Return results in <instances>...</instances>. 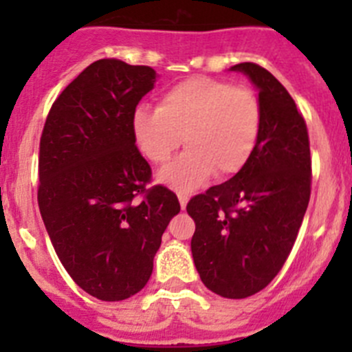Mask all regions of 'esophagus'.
Instances as JSON below:
<instances>
[{
  "instance_id": "34e87169",
  "label": "esophagus",
  "mask_w": 352,
  "mask_h": 352,
  "mask_svg": "<svg viewBox=\"0 0 352 352\" xmlns=\"http://www.w3.org/2000/svg\"><path fill=\"white\" fill-rule=\"evenodd\" d=\"M177 197H179L180 208H182V209H186V206H187V201H189V194H186V192H179V194H177Z\"/></svg>"
}]
</instances>
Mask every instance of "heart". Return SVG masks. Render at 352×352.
Segmentation results:
<instances>
[{
  "label": "heart",
  "mask_w": 352,
  "mask_h": 352,
  "mask_svg": "<svg viewBox=\"0 0 352 352\" xmlns=\"http://www.w3.org/2000/svg\"><path fill=\"white\" fill-rule=\"evenodd\" d=\"M138 150L163 163L184 144L187 150L158 172L177 190H192L209 179L232 177L248 163L262 129V105L245 87L192 76L170 87L156 109L141 105L131 119Z\"/></svg>",
  "instance_id": "heart-1"
}]
</instances>
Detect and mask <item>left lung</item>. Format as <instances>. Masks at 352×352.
Returning <instances> with one entry per match:
<instances>
[{
    "mask_svg": "<svg viewBox=\"0 0 352 352\" xmlns=\"http://www.w3.org/2000/svg\"><path fill=\"white\" fill-rule=\"evenodd\" d=\"M250 80L262 105L257 146L239 173L192 197L190 240L201 281L223 298L252 296L285 265L310 201L307 124L287 90L262 66L230 67Z\"/></svg>",
    "mask_w": 352,
    "mask_h": 352,
    "instance_id": "left-lung-1",
    "label": "left lung"
}]
</instances>
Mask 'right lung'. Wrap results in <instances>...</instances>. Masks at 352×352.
Instances as JSON below:
<instances>
[{
	"instance_id": "1",
	"label": "right lung",
	"mask_w": 352,
	"mask_h": 352,
	"mask_svg": "<svg viewBox=\"0 0 352 352\" xmlns=\"http://www.w3.org/2000/svg\"><path fill=\"white\" fill-rule=\"evenodd\" d=\"M156 71L120 59L85 67L56 98L38 151V209L59 261L83 291L120 301L141 291L179 199L150 182L131 119ZM143 195V199H136Z\"/></svg>"
}]
</instances>
